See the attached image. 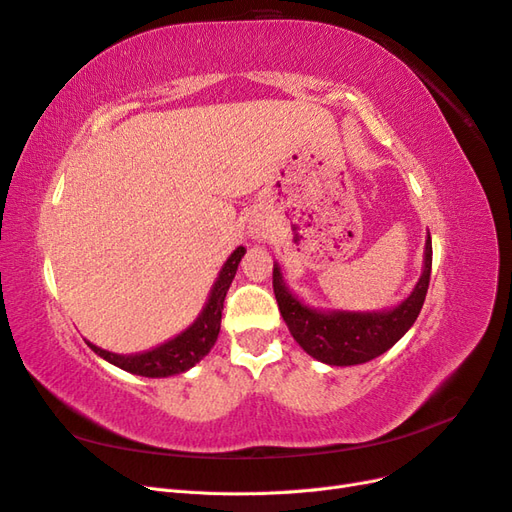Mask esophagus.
<instances>
[{"label":"esophagus","mask_w":512,"mask_h":512,"mask_svg":"<svg viewBox=\"0 0 512 512\" xmlns=\"http://www.w3.org/2000/svg\"><path fill=\"white\" fill-rule=\"evenodd\" d=\"M250 232H252V237H254V239H262V237H265L267 228H265V226H256V228H252Z\"/></svg>","instance_id":"1"}]
</instances>
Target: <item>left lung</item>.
I'll return each mask as SVG.
<instances>
[{
	"label": "left lung",
	"instance_id": "8db88e82",
	"mask_svg": "<svg viewBox=\"0 0 512 512\" xmlns=\"http://www.w3.org/2000/svg\"><path fill=\"white\" fill-rule=\"evenodd\" d=\"M431 275V237L425 241L423 273L410 297L382 312L314 309L299 301L286 286L280 265H273V292L290 335L316 361L348 367L361 365L393 348L421 314Z\"/></svg>",
	"mask_w": 512,
	"mask_h": 512
}]
</instances>
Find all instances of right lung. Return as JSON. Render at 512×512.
Returning a JSON list of instances; mask_svg holds the SVG:
<instances>
[{"mask_svg": "<svg viewBox=\"0 0 512 512\" xmlns=\"http://www.w3.org/2000/svg\"><path fill=\"white\" fill-rule=\"evenodd\" d=\"M243 254H245V247L239 245L237 250L228 256L218 275V280H215L209 292V299L203 307V312L198 314V318L190 324L188 329L179 333L177 337L168 339V342H164L162 346L147 352H138V354H115L89 342L87 346L98 356H102L104 361L113 363L119 369L130 371V374H136V376L168 378L175 374H183V371H188L198 361H203L209 354V350L213 348L215 339H218L226 292L232 280H235V273Z\"/></svg>", "mask_w": 512, "mask_h": 512, "instance_id": "right-lung-1", "label": "right lung"}]
</instances>
